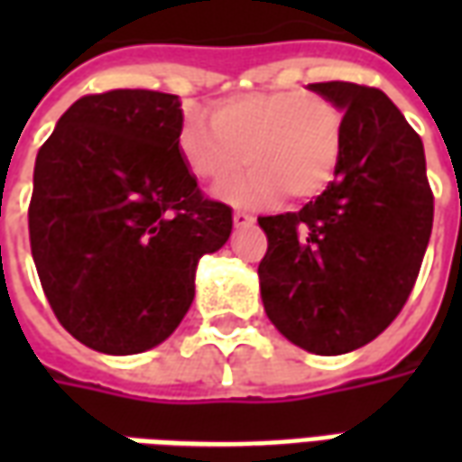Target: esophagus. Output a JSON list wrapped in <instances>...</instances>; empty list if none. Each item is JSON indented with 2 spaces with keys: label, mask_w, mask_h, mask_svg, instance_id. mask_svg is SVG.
Segmentation results:
<instances>
[{
  "label": "esophagus",
  "mask_w": 462,
  "mask_h": 462,
  "mask_svg": "<svg viewBox=\"0 0 462 462\" xmlns=\"http://www.w3.org/2000/svg\"><path fill=\"white\" fill-rule=\"evenodd\" d=\"M232 222H235V227H250V225H254V215H250V212L235 210V215H232Z\"/></svg>",
  "instance_id": "1"
}]
</instances>
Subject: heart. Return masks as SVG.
Listing matches in <instances>:
<instances>
[{
	"instance_id": "1",
	"label": "heart",
	"mask_w": 462,
	"mask_h": 462,
	"mask_svg": "<svg viewBox=\"0 0 462 462\" xmlns=\"http://www.w3.org/2000/svg\"><path fill=\"white\" fill-rule=\"evenodd\" d=\"M178 145L192 175L212 188L235 180L245 162L252 165L232 185L235 202L272 205L284 192L310 200L327 190L339 168L344 111L307 88L237 94L215 106L212 121L188 116Z\"/></svg>"
}]
</instances>
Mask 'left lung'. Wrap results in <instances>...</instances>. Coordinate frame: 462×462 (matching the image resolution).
Listing matches in <instances>:
<instances>
[{
    "label": "left lung",
    "mask_w": 462,
    "mask_h": 462,
    "mask_svg": "<svg viewBox=\"0 0 462 462\" xmlns=\"http://www.w3.org/2000/svg\"><path fill=\"white\" fill-rule=\"evenodd\" d=\"M344 111L334 180L300 212L260 217L264 311L297 346L337 356L374 341L413 290L433 230L423 143L383 91L310 84Z\"/></svg>",
    "instance_id": "1"
}]
</instances>
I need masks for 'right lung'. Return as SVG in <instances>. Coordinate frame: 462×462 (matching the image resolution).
I'll list each match as a JSON object with an SVG mask.
<instances>
[{
    "label": "right lung",
    "mask_w": 462,
    "mask_h": 462,
    "mask_svg": "<svg viewBox=\"0 0 462 462\" xmlns=\"http://www.w3.org/2000/svg\"><path fill=\"white\" fill-rule=\"evenodd\" d=\"M178 96L88 94L39 148L29 242L56 319L101 354L128 356L178 329L195 267L232 232L182 161Z\"/></svg>",
    "instance_id": "1"
}]
</instances>
